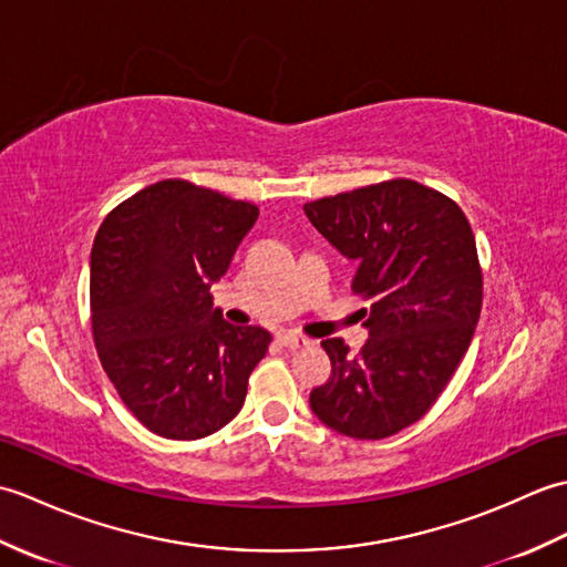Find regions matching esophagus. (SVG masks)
Returning <instances> with one entry per match:
<instances>
[{"mask_svg":"<svg viewBox=\"0 0 567 567\" xmlns=\"http://www.w3.org/2000/svg\"><path fill=\"white\" fill-rule=\"evenodd\" d=\"M277 341H280V346H285L287 351H299V348L309 346V339H305V336H299V333H290V331L277 336Z\"/></svg>","mask_w":567,"mask_h":567,"instance_id":"obj_1","label":"esophagus"}]
</instances>
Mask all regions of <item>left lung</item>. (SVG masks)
<instances>
[{
  "label": "left lung",
  "instance_id": "1",
  "mask_svg": "<svg viewBox=\"0 0 567 567\" xmlns=\"http://www.w3.org/2000/svg\"><path fill=\"white\" fill-rule=\"evenodd\" d=\"M305 214L358 262L351 290L370 299L363 351L321 343L333 370L311 390V412L343 436L388 439L429 412L473 341L483 309L473 228L453 199L414 179L309 202Z\"/></svg>",
  "mask_w": 567,
  "mask_h": 567
}]
</instances>
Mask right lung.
Masks as SVG:
<instances>
[{"mask_svg": "<svg viewBox=\"0 0 567 567\" xmlns=\"http://www.w3.org/2000/svg\"><path fill=\"white\" fill-rule=\"evenodd\" d=\"M256 219V204L163 179L118 204L94 236V346L124 404L163 439L226 426L268 351V331L224 321L209 295Z\"/></svg>", "mask_w": 567, "mask_h": 567, "instance_id": "obj_1", "label": "right lung"}]
</instances>
